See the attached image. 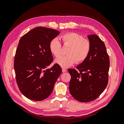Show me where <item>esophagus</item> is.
<instances>
[{
  "label": "esophagus",
  "instance_id": "34e87169",
  "mask_svg": "<svg viewBox=\"0 0 124 124\" xmlns=\"http://www.w3.org/2000/svg\"><path fill=\"white\" fill-rule=\"evenodd\" d=\"M67 71V70L66 69H64V68H62V72H65Z\"/></svg>",
  "mask_w": 124,
  "mask_h": 124
}]
</instances>
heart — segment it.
Here are the masks:
<instances>
[{
	"mask_svg": "<svg viewBox=\"0 0 124 124\" xmlns=\"http://www.w3.org/2000/svg\"><path fill=\"white\" fill-rule=\"evenodd\" d=\"M62 44L69 46L65 56H61L55 61V62L62 68H68L76 63H81L87 58L91 51L90 41L84 39L83 36L76 32H68L61 36ZM51 53L55 57L61 55L62 44L58 39L54 38L49 43Z\"/></svg>",
	"mask_w": 124,
	"mask_h": 124,
	"instance_id": "b5f03b06",
	"label": "heart"
}]
</instances>
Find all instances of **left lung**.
Instances as JSON below:
<instances>
[{
    "label": "left lung",
    "mask_w": 124,
    "mask_h": 124,
    "mask_svg": "<svg viewBox=\"0 0 124 124\" xmlns=\"http://www.w3.org/2000/svg\"><path fill=\"white\" fill-rule=\"evenodd\" d=\"M91 51L87 58L69 69L70 94L77 100L87 102L96 99L106 88L108 80L109 56L103 41L96 35H88Z\"/></svg>",
    "instance_id": "8db88e82"
}]
</instances>
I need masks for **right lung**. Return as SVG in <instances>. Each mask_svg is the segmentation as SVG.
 I'll return each instance as SVG.
<instances>
[{
	"label": "right lung",
	"instance_id": "add662e5",
	"mask_svg": "<svg viewBox=\"0 0 124 124\" xmlns=\"http://www.w3.org/2000/svg\"><path fill=\"white\" fill-rule=\"evenodd\" d=\"M59 33L53 29L38 27L26 33L20 40L14 68L18 88L29 99L39 101L46 99L62 73L61 67L57 63L47 68L53 61L49 43Z\"/></svg>",
	"mask_w": 124,
	"mask_h": 124
}]
</instances>
